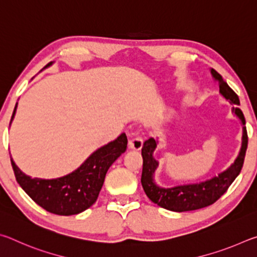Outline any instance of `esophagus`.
I'll return each instance as SVG.
<instances>
[{
  "label": "esophagus",
  "instance_id": "esophagus-1",
  "mask_svg": "<svg viewBox=\"0 0 257 257\" xmlns=\"http://www.w3.org/2000/svg\"><path fill=\"white\" fill-rule=\"evenodd\" d=\"M128 147L130 150L139 151L143 147V138L138 134H132V138L129 139Z\"/></svg>",
  "mask_w": 257,
  "mask_h": 257
}]
</instances>
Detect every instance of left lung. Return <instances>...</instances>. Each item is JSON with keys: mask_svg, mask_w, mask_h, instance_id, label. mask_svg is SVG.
I'll return each instance as SVG.
<instances>
[{"mask_svg": "<svg viewBox=\"0 0 257 257\" xmlns=\"http://www.w3.org/2000/svg\"><path fill=\"white\" fill-rule=\"evenodd\" d=\"M211 73L214 80L219 82L221 95L229 101L230 104H232V112L237 115V118L240 120L242 124V142L240 152H239L234 162L227 170L219 173L211 179L197 182V184L180 185L171 187V188H164V187L156 185L154 181V173L159 167V162L154 159L153 153L156 146H158V141H155L154 138L145 141L142 149L143 172L141 181L143 188L152 202L158 204L159 206L165 208V210L186 212L212 205L228 190L230 185L232 184L241 171L247 144H248V137H247V130L245 127V116H243L240 108L238 107L240 102H239L237 94L230 88L220 73H217L214 69H211Z\"/></svg>", "mask_w": 257, "mask_h": 257, "instance_id": "8db88e82", "label": "left lung"}]
</instances>
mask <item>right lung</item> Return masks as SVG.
<instances>
[{
	"label": "right lung",
	"instance_id": "obj_1",
	"mask_svg": "<svg viewBox=\"0 0 257 257\" xmlns=\"http://www.w3.org/2000/svg\"><path fill=\"white\" fill-rule=\"evenodd\" d=\"M52 63L46 64L44 69ZM17 105L18 103L12 113L11 122ZM127 143V136L122 133L114 141L90 154L77 170L55 179H41L25 175L12 158L11 164L18 184L35 203L53 214L73 215L84 212L96 202L108 168L124 153Z\"/></svg>",
	"mask_w": 257,
	"mask_h": 257
}]
</instances>
